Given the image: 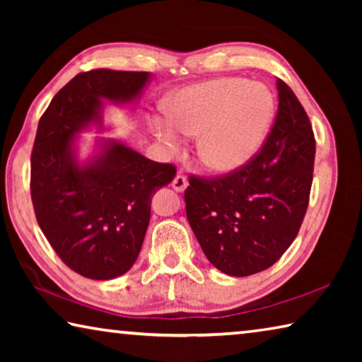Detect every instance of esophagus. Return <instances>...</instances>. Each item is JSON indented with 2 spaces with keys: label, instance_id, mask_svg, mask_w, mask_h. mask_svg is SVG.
<instances>
[{
  "label": "esophagus",
  "instance_id": "esophagus-1",
  "mask_svg": "<svg viewBox=\"0 0 362 362\" xmlns=\"http://www.w3.org/2000/svg\"><path fill=\"white\" fill-rule=\"evenodd\" d=\"M187 187H188V180L185 179V175L177 174V175L174 177V180H173V188L175 189V192L182 193V192H185Z\"/></svg>",
  "mask_w": 362,
  "mask_h": 362
}]
</instances>
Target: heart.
<instances>
[{
    "label": "heart",
    "mask_w": 362,
    "mask_h": 362,
    "mask_svg": "<svg viewBox=\"0 0 362 362\" xmlns=\"http://www.w3.org/2000/svg\"><path fill=\"white\" fill-rule=\"evenodd\" d=\"M164 118L151 121V132L168 148L179 132L196 139V156L212 174L226 175L252 161L272 131L276 100L265 84L244 78H216L170 93Z\"/></svg>",
    "instance_id": "b5f03b06"
}]
</instances>
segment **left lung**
I'll return each mask as SVG.
<instances>
[{"instance_id":"obj_1","label":"left lung","mask_w":362,"mask_h":362,"mask_svg":"<svg viewBox=\"0 0 362 362\" xmlns=\"http://www.w3.org/2000/svg\"><path fill=\"white\" fill-rule=\"evenodd\" d=\"M273 129L247 166L220 179H189L187 218L214 267L250 276L272 267L303 222L315 164V136L296 94L276 78Z\"/></svg>"}]
</instances>
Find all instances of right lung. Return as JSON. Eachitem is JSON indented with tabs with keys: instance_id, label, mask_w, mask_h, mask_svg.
<instances>
[{
	"instance_id": "obj_1",
	"label": "right lung",
	"mask_w": 362,
	"mask_h": 362,
	"mask_svg": "<svg viewBox=\"0 0 362 362\" xmlns=\"http://www.w3.org/2000/svg\"><path fill=\"white\" fill-rule=\"evenodd\" d=\"M150 71L93 70L59 90L41 116L32 151L36 220L57 255L84 278H118L136 263L150 222L151 198L175 177L173 164L155 163L112 137L107 103L134 110L151 81Z\"/></svg>"
}]
</instances>
